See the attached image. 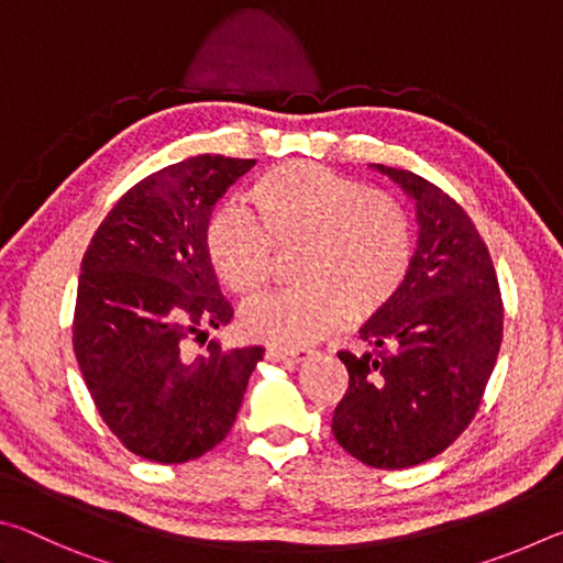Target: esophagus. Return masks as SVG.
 Listing matches in <instances>:
<instances>
[{"label":"esophagus","instance_id":"34e87169","mask_svg":"<svg viewBox=\"0 0 563 563\" xmlns=\"http://www.w3.org/2000/svg\"><path fill=\"white\" fill-rule=\"evenodd\" d=\"M310 355H312L310 347H295V350L271 347L268 350V360H275V362H302V360H308Z\"/></svg>","mask_w":563,"mask_h":563}]
</instances>
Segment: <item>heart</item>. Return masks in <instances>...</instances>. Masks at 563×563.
Wrapping results in <instances>:
<instances>
[{
    "label": "heart",
    "instance_id": "b5f03b06",
    "mask_svg": "<svg viewBox=\"0 0 563 563\" xmlns=\"http://www.w3.org/2000/svg\"><path fill=\"white\" fill-rule=\"evenodd\" d=\"M247 201L258 223L225 206L206 225L213 273L238 298L251 300L271 283L273 249L300 251V290L247 305V338L298 347L338 330L347 318H377L397 298L412 263V223L383 190L312 164H283L255 180Z\"/></svg>",
    "mask_w": 563,
    "mask_h": 563
}]
</instances>
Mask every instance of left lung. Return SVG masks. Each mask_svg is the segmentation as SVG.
Returning a JSON list of instances; mask_svg holds the SVG:
<instances>
[{
  "mask_svg": "<svg viewBox=\"0 0 563 563\" xmlns=\"http://www.w3.org/2000/svg\"><path fill=\"white\" fill-rule=\"evenodd\" d=\"M415 203L417 247L397 298L360 328L373 352H338L350 387L332 415L345 452L405 470L444 452L472 422L501 347L489 251L460 206L412 170L369 164Z\"/></svg>",
  "mask_w": 563,
  "mask_h": 563,
  "instance_id": "obj_1",
  "label": "left lung"
}]
</instances>
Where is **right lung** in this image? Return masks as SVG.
Listing matches in <instances>:
<instances>
[{
  "label": "right lung",
  "instance_id": "right-lung-1",
  "mask_svg": "<svg viewBox=\"0 0 563 563\" xmlns=\"http://www.w3.org/2000/svg\"><path fill=\"white\" fill-rule=\"evenodd\" d=\"M255 166L194 156L139 180L84 253L74 352L109 430L133 454L180 464L225 440L263 347L209 340L233 308L206 255L216 203Z\"/></svg>",
  "mask_w": 563,
  "mask_h": 563
}]
</instances>
